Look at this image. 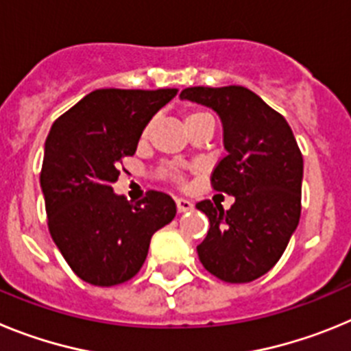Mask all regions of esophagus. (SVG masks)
I'll return each mask as SVG.
<instances>
[{
  "label": "esophagus",
  "mask_w": 351,
  "mask_h": 351,
  "mask_svg": "<svg viewBox=\"0 0 351 351\" xmlns=\"http://www.w3.org/2000/svg\"><path fill=\"white\" fill-rule=\"evenodd\" d=\"M176 206H178V213H186V210L193 209V204L186 198H176Z\"/></svg>",
  "instance_id": "obj_1"
}]
</instances>
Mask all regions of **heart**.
<instances>
[{
    "label": "heart",
    "mask_w": 351,
    "mask_h": 351,
    "mask_svg": "<svg viewBox=\"0 0 351 351\" xmlns=\"http://www.w3.org/2000/svg\"><path fill=\"white\" fill-rule=\"evenodd\" d=\"M200 121H209V123H213L214 125L213 114L207 112V110H202V108H193V110H190V112L184 116V126L188 128L190 125L200 123ZM147 135H149V128H145L144 132H142V137H141L142 141H145ZM160 176L163 179H167V181L176 182V184H182V182H184V173L178 169H161Z\"/></svg>",
    "instance_id": "heart-1"
}]
</instances>
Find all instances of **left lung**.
Listing matches in <instances>:
<instances>
[{"label":"left lung","mask_w":351,"mask_h":351,"mask_svg":"<svg viewBox=\"0 0 351 351\" xmlns=\"http://www.w3.org/2000/svg\"><path fill=\"white\" fill-rule=\"evenodd\" d=\"M181 98L210 107L223 123L226 154L214 167V191L234 195L228 210L200 200L209 218L198 258L225 283H250L281 258L300 218L302 153L280 112L243 86L186 88Z\"/></svg>","instance_id":"8db88e82"}]
</instances>
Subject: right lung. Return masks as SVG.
Returning <instances> with one entry per match:
<instances>
[{"label": "right lung", "mask_w": 351, "mask_h": 351, "mask_svg": "<svg viewBox=\"0 0 351 351\" xmlns=\"http://www.w3.org/2000/svg\"><path fill=\"white\" fill-rule=\"evenodd\" d=\"M178 89H96L54 121L45 141L40 186L58 250L80 280L126 283L141 271L151 237L178 213L167 193L138 202L116 195L123 160L137 151L151 117Z\"/></svg>", "instance_id": "add662e5"}]
</instances>
